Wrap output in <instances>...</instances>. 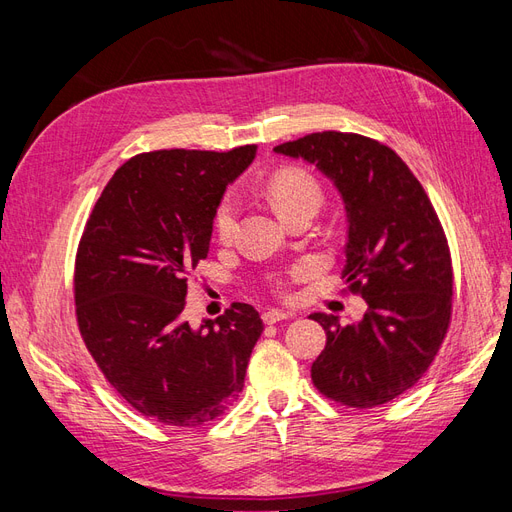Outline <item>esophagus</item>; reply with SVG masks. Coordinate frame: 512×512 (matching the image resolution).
Returning a JSON list of instances; mask_svg holds the SVG:
<instances>
[{
    "instance_id": "1",
    "label": "esophagus",
    "mask_w": 512,
    "mask_h": 512,
    "mask_svg": "<svg viewBox=\"0 0 512 512\" xmlns=\"http://www.w3.org/2000/svg\"><path fill=\"white\" fill-rule=\"evenodd\" d=\"M292 316H294L292 312H282V309H269V312L262 314V320H265L267 324H275V322H280V320H288Z\"/></svg>"
}]
</instances>
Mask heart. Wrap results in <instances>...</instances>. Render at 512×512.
Here are the masks:
<instances>
[{
  "label": "heart",
  "instance_id": "obj_1",
  "mask_svg": "<svg viewBox=\"0 0 512 512\" xmlns=\"http://www.w3.org/2000/svg\"><path fill=\"white\" fill-rule=\"evenodd\" d=\"M267 196L273 203L275 211L286 218L288 213L294 209H301L305 205H320V185L318 181L305 173L301 168H282L277 170L275 175L269 177L267 181ZM237 218H239V200L235 194H226L222 198V203L215 209V218L213 226L218 237L222 241H228L232 235H235L237 228Z\"/></svg>",
  "mask_w": 512,
  "mask_h": 512
}]
</instances>
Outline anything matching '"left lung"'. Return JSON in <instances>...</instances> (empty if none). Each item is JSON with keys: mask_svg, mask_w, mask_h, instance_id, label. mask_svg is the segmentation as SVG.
Returning a JSON list of instances; mask_svg holds the SVG:
<instances>
[{"mask_svg": "<svg viewBox=\"0 0 512 512\" xmlns=\"http://www.w3.org/2000/svg\"><path fill=\"white\" fill-rule=\"evenodd\" d=\"M273 151L314 164L342 196V273L367 303L346 327L333 314L309 316L327 333L312 380L344 406L386 404L423 378L451 322V252L438 215L406 162L367 136L316 132Z\"/></svg>", "mask_w": 512, "mask_h": 512, "instance_id": "left-lung-1", "label": "left lung"}]
</instances>
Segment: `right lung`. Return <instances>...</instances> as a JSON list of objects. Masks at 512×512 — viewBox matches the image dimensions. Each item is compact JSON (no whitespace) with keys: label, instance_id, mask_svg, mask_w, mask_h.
<instances>
[{"label":"right lung","instance_id":"1","mask_svg":"<svg viewBox=\"0 0 512 512\" xmlns=\"http://www.w3.org/2000/svg\"><path fill=\"white\" fill-rule=\"evenodd\" d=\"M254 158L256 145L141 153L117 168L87 220L74 271L81 335L113 389L158 423H209L243 389L262 333L256 309L232 303L198 329L181 314L226 185Z\"/></svg>","mask_w":512,"mask_h":512}]
</instances>
